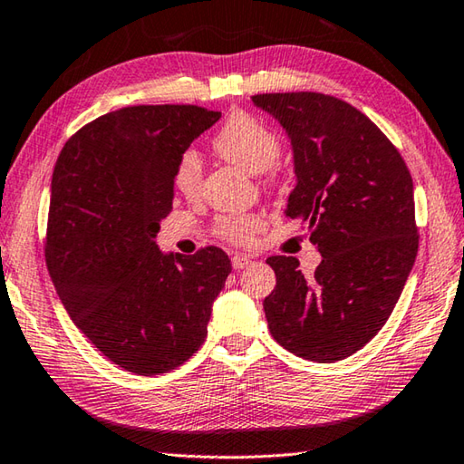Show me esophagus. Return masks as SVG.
<instances>
[{"label":"esophagus","instance_id":"esophagus-1","mask_svg":"<svg viewBox=\"0 0 464 464\" xmlns=\"http://www.w3.org/2000/svg\"><path fill=\"white\" fill-rule=\"evenodd\" d=\"M251 264V260L247 256H233V260H231V266L235 270H243V268H247V266Z\"/></svg>","mask_w":464,"mask_h":464}]
</instances>
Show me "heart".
Here are the masks:
<instances>
[{"label":"heart","instance_id":"b5f03b06","mask_svg":"<svg viewBox=\"0 0 464 464\" xmlns=\"http://www.w3.org/2000/svg\"><path fill=\"white\" fill-rule=\"evenodd\" d=\"M215 151L223 160L237 163L251 174H264L276 163L280 139L268 124L247 112H233L213 139ZM174 188L184 198H196L202 188V160L194 149L178 157L174 168ZM262 217L254 213H231L217 218V233L223 239L247 246L262 231Z\"/></svg>","mask_w":464,"mask_h":464}]
</instances>
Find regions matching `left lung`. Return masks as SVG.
Instances as JSON below:
<instances>
[{
  "label": "left lung",
  "mask_w": 464,
  "mask_h": 464,
  "mask_svg": "<svg viewBox=\"0 0 464 464\" xmlns=\"http://www.w3.org/2000/svg\"><path fill=\"white\" fill-rule=\"evenodd\" d=\"M293 147L296 186L286 217L307 225L321 264L272 256L264 298L274 340L313 362L354 354L387 324L418 256L413 179L403 157L360 110L315 92L257 93Z\"/></svg>",
  "instance_id": "8db88e82"
}]
</instances>
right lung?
Instances as JSON below:
<instances>
[{
  "label": "right lung",
  "instance_id": "obj_1",
  "mask_svg": "<svg viewBox=\"0 0 464 464\" xmlns=\"http://www.w3.org/2000/svg\"><path fill=\"white\" fill-rule=\"evenodd\" d=\"M218 119L200 106L121 108L77 130L54 163L44 247L53 285L73 324L129 372L184 364L231 272L218 247L182 256L155 243L178 157Z\"/></svg>",
  "mask_w": 464,
  "mask_h": 464
}]
</instances>
